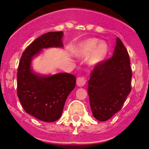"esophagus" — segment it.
<instances>
[{"label": "esophagus", "mask_w": 149, "mask_h": 149, "mask_svg": "<svg viewBox=\"0 0 149 149\" xmlns=\"http://www.w3.org/2000/svg\"><path fill=\"white\" fill-rule=\"evenodd\" d=\"M86 82V80L84 77H80L77 79V85L78 86H84Z\"/></svg>", "instance_id": "34e87169"}]
</instances>
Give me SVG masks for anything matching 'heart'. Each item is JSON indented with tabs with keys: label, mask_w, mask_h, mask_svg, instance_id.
Returning a JSON list of instances; mask_svg holds the SVG:
<instances>
[{
	"label": "heart",
	"mask_w": 149,
	"mask_h": 149,
	"mask_svg": "<svg viewBox=\"0 0 149 149\" xmlns=\"http://www.w3.org/2000/svg\"><path fill=\"white\" fill-rule=\"evenodd\" d=\"M108 52V45L105 42H100L98 39L92 38L84 40L77 44L74 49L76 56L86 57L88 65L94 67L99 65L104 60Z\"/></svg>",
	"instance_id": "b5f03b06"
}]
</instances>
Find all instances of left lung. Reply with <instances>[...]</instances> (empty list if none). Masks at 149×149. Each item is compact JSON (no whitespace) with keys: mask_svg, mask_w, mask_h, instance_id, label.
Listing matches in <instances>:
<instances>
[{"mask_svg":"<svg viewBox=\"0 0 149 149\" xmlns=\"http://www.w3.org/2000/svg\"><path fill=\"white\" fill-rule=\"evenodd\" d=\"M131 77L128 53L117 38L113 56L95 66L88 81L91 110L97 120H108L122 109L131 93Z\"/></svg>","mask_w":149,"mask_h":149,"instance_id":"left-lung-1","label":"left lung"}]
</instances>
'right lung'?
Segmentation results:
<instances>
[{
	"instance_id": "obj_1",
	"label": "right lung",
	"mask_w": 149,
	"mask_h": 149,
	"mask_svg": "<svg viewBox=\"0 0 149 149\" xmlns=\"http://www.w3.org/2000/svg\"><path fill=\"white\" fill-rule=\"evenodd\" d=\"M63 32L45 33L22 54L17 73V95L27 113L46 122L60 118L67 97L74 89L76 77L68 73L39 75L31 68L33 56L43 48H63Z\"/></svg>"
}]
</instances>
